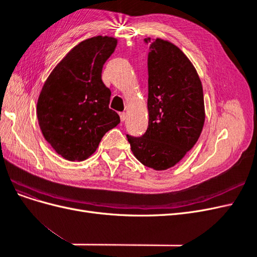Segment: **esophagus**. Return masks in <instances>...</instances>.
Returning <instances> with one entry per match:
<instances>
[{"label": "esophagus", "mask_w": 257, "mask_h": 257, "mask_svg": "<svg viewBox=\"0 0 257 257\" xmlns=\"http://www.w3.org/2000/svg\"><path fill=\"white\" fill-rule=\"evenodd\" d=\"M125 119H126V113L125 112H121L120 113V120L123 122V121H125Z\"/></svg>", "instance_id": "obj_1"}]
</instances>
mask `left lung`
Returning a JSON list of instances; mask_svg holds the SVG:
<instances>
[{
  "instance_id": "1",
  "label": "left lung",
  "mask_w": 257,
  "mask_h": 257,
  "mask_svg": "<svg viewBox=\"0 0 257 257\" xmlns=\"http://www.w3.org/2000/svg\"><path fill=\"white\" fill-rule=\"evenodd\" d=\"M145 42L149 44V124L142 137H126L142 164L166 170L184 158L203 131V84L190 59L172 42L159 37Z\"/></svg>"
}]
</instances>
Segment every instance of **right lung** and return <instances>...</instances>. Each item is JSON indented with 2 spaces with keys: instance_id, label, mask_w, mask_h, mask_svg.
<instances>
[{
  "instance_id": "1",
  "label": "right lung",
  "mask_w": 257,
  "mask_h": 257,
  "mask_svg": "<svg viewBox=\"0 0 257 257\" xmlns=\"http://www.w3.org/2000/svg\"><path fill=\"white\" fill-rule=\"evenodd\" d=\"M118 40L88 38L69 51L52 69L37 100L42 133L54 151L72 162L87 160L108 131L120 123L109 108L111 92L102 69Z\"/></svg>"
}]
</instances>
